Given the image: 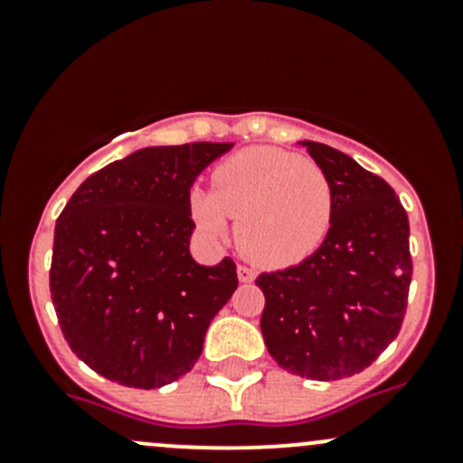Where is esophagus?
<instances>
[{"mask_svg":"<svg viewBox=\"0 0 463 463\" xmlns=\"http://www.w3.org/2000/svg\"><path fill=\"white\" fill-rule=\"evenodd\" d=\"M237 278H240V282H253L255 270L249 269V266H240V269H237Z\"/></svg>","mask_w":463,"mask_h":463,"instance_id":"obj_1","label":"esophagus"}]
</instances>
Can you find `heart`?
<instances>
[{
  "label": "heart",
  "instance_id": "b5f03b06",
  "mask_svg": "<svg viewBox=\"0 0 463 463\" xmlns=\"http://www.w3.org/2000/svg\"><path fill=\"white\" fill-rule=\"evenodd\" d=\"M213 190H190V213L203 232L237 241L261 266H291L320 249L334 223L335 197L326 172L296 152L249 147L213 170Z\"/></svg>",
  "mask_w": 463,
  "mask_h": 463
}]
</instances>
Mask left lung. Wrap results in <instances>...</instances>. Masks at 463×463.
Here are the masks:
<instances>
[{"label": "left lung", "instance_id": "obj_1", "mask_svg": "<svg viewBox=\"0 0 463 463\" xmlns=\"http://www.w3.org/2000/svg\"><path fill=\"white\" fill-rule=\"evenodd\" d=\"M334 185V223L314 255L261 273V335L279 367L338 381L370 367L399 335L412 258L408 213L392 185L329 145L302 141Z\"/></svg>", "mask_w": 463, "mask_h": 463}]
</instances>
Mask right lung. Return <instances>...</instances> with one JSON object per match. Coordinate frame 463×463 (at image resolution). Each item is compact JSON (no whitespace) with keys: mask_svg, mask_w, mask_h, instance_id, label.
I'll list each match as a JSON object with an SVG mask.
<instances>
[{"mask_svg":"<svg viewBox=\"0 0 463 463\" xmlns=\"http://www.w3.org/2000/svg\"><path fill=\"white\" fill-rule=\"evenodd\" d=\"M232 143L145 147L73 193L55 222L51 300L71 352L118 385L154 390L199 361L237 266L190 255V188Z\"/></svg>","mask_w":463,"mask_h":463,"instance_id":"1","label":"right lung"}]
</instances>
